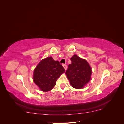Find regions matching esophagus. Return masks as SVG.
<instances>
[{"mask_svg":"<svg viewBox=\"0 0 124 124\" xmlns=\"http://www.w3.org/2000/svg\"><path fill=\"white\" fill-rule=\"evenodd\" d=\"M62 66H63V68H65V70H66V69H67V65H65V64H63V65H62Z\"/></svg>","mask_w":124,"mask_h":124,"instance_id":"esophagus-1","label":"esophagus"}]
</instances>
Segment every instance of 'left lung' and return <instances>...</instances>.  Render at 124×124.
I'll return each mask as SVG.
<instances>
[{"label": "left lung", "instance_id": "left-lung-1", "mask_svg": "<svg viewBox=\"0 0 124 124\" xmlns=\"http://www.w3.org/2000/svg\"><path fill=\"white\" fill-rule=\"evenodd\" d=\"M71 61L72 62L68 65L66 74L73 88L81 89L91 80L92 68L86 60L76 55L71 58Z\"/></svg>", "mask_w": 124, "mask_h": 124}]
</instances>
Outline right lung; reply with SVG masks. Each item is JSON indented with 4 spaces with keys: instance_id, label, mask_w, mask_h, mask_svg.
<instances>
[{
    "instance_id": "1",
    "label": "right lung",
    "mask_w": 124,
    "mask_h": 124,
    "mask_svg": "<svg viewBox=\"0 0 124 124\" xmlns=\"http://www.w3.org/2000/svg\"><path fill=\"white\" fill-rule=\"evenodd\" d=\"M65 70L57 61L52 57L42 59L33 71V80L43 92L50 91L56 85V82Z\"/></svg>"
}]
</instances>
